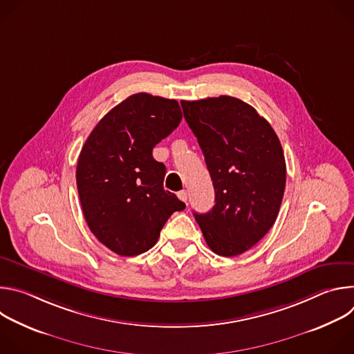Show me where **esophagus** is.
Listing matches in <instances>:
<instances>
[{
	"label": "esophagus",
	"instance_id": "1",
	"mask_svg": "<svg viewBox=\"0 0 354 354\" xmlns=\"http://www.w3.org/2000/svg\"><path fill=\"white\" fill-rule=\"evenodd\" d=\"M178 197L186 203V201H187V192H186V190H180V192H178Z\"/></svg>",
	"mask_w": 354,
	"mask_h": 354
}]
</instances>
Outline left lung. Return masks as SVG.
Instances as JSON below:
<instances>
[{
    "label": "left lung",
    "mask_w": 354,
    "mask_h": 354,
    "mask_svg": "<svg viewBox=\"0 0 354 354\" xmlns=\"http://www.w3.org/2000/svg\"><path fill=\"white\" fill-rule=\"evenodd\" d=\"M210 172L216 205L193 213L214 254L236 257L274 224L286 187V161L269 122L232 96L182 100Z\"/></svg>",
    "instance_id": "left-lung-1"
}]
</instances>
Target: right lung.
I'll list each match as a JSON object with an SVG mask.
<instances>
[{
    "mask_svg": "<svg viewBox=\"0 0 354 354\" xmlns=\"http://www.w3.org/2000/svg\"><path fill=\"white\" fill-rule=\"evenodd\" d=\"M175 99L145 92L124 99L95 126L77 164V187L92 234L120 257L153 248L172 213L186 206L164 189L153 148L180 123Z\"/></svg>",
    "mask_w": 354,
    "mask_h": 354,
    "instance_id": "add662e5",
    "label": "right lung"
}]
</instances>
